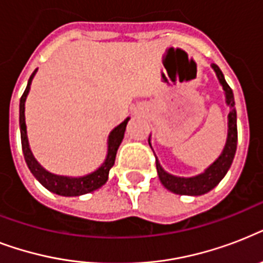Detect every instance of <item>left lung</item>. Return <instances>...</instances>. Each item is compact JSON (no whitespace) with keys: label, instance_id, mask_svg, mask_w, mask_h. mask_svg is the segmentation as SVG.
<instances>
[{"label":"left lung","instance_id":"1","mask_svg":"<svg viewBox=\"0 0 263 263\" xmlns=\"http://www.w3.org/2000/svg\"><path fill=\"white\" fill-rule=\"evenodd\" d=\"M212 68L214 69L221 86L224 88L227 105L231 109L228 115V138H227V143H225V147L221 153V156L203 173L194 176V177H177V176L165 172L156 157L157 172H158L161 183L166 190L175 192V194H179V195H203L210 190H213L221 180L224 179V176L227 175L228 169L232 165L233 157L236 153L237 121L232 88L229 87L228 83L225 82V78L220 68L217 67L216 64H212ZM148 143H150V140H148Z\"/></svg>","mask_w":263,"mask_h":263}]
</instances>
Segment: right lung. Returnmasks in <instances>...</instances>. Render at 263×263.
<instances>
[{
	"label": "right lung",
	"mask_w": 263,
	"mask_h": 263,
	"mask_svg": "<svg viewBox=\"0 0 263 263\" xmlns=\"http://www.w3.org/2000/svg\"><path fill=\"white\" fill-rule=\"evenodd\" d=\"M36 69L32 72V75L28 79L27 87L23 92L22 98H20V117H18V123H20V135H22V148L23 154H24V160L27 162V166L31 171V173L35 176V179L38 180L39 183L42 184L43 187L47 188L49 191L54 192L57 195L63 196H79L83 194H88L95 190H98L107 181V176L109 171L115 165L116 154H117V148L124 138V132L129 117L124 120L123 123L117 125V127L110 132L109 139H107V156L106 160L101 166H99L95 172L90 175L82 176V177H67V176H59L53 175V173L47 172L46 169L41 166L38 161L35 160L32 156L30 144H28V138H27V128H26V117H24V103H26L27 95L30 91L31 82L34 79Z\"/></svg>",
	"instance_id": "add662e5"
}]
</instances>
